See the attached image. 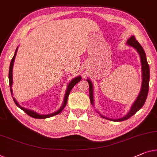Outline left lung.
Here are the masks:
<instances>
[{
    "label": "left lung",
    "instance_id": "1",
    "mask_svg": "<svg viewBox=\"0 0 157 157\" xmlns=\"http://www.w3.org/2000/svg\"><path fill=\"white\" fill-rule=\"evenodd\" d=\"M127 44L129 46L135 48L136 50L138 52V53L140 54V58H141V62H142V89L139 95L136 99L135 103H133L132 106L130 109V110L129 111V113L127 114L125 116L120 118V119L117 120H112V119H108V118L103 117V115H101L102 117L106 119H108L112 121H117V122H121L124 121L129 119V117L132 116L133 115H135L138 110L142 108V106L144 105V104L146 101L147 95H148L149 92V67L148 63H147V58H146V54L144 51V49L142 48V47L141 46L139 42L136 40L135 36H132L127 42ZM88 82L89 84V96H90V103L93 105L94 104V95H93V84L91 81L88 79Z\"/></svg>",
    "mask_w": 157,
    "mask_h": 157
}]
</instances>
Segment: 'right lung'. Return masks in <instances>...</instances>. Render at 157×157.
<instances>
[{"label": "right lung", "instance_id": "right-lung-1", "mask_svg": "<svg viewBox=\"0 0 157 157\" xmlns=\"http://www.w3.org/2000/svg\"><path fill=\"white\" fill-rule=\"evenodd\" d=\"M17 48H18V47H17L16 50H15V52L14 56H13V59H11L10 64V68H9V84H10V86L11 94H13V90H12V89H11V87H12V84H13V63H14L15 55H16V53H17ZM81 76L76 77V78H74L73 80H72L71 82L69 83V85H68V87H67V91H66V94H65V96H64V100H63V103L62 106L61 107V108L59 109V110H57L55 113H52V114L44 115H39V114H37V113L34 112V111H33V110H28V109H26V108H22V107L20 106L19 104L17 103V102L15 101V99L14 98H13V101H14L15 103L16 104V105L18 107V108H20V109H21V110H23L24 112L26 113V114H28L29 116H30L32 117L36 118V119H44V118H48V117H52V116H54V115H56L59 114V113H60L63 110V109H64L66 105H67V99H68V97H69V95L70 94V91H71V89H72V88H73L74 86L76 85L77 83H78L79 81H81Z\"/></svg>", "mask_w": 157, "mask_h": 157}]
</instances>
